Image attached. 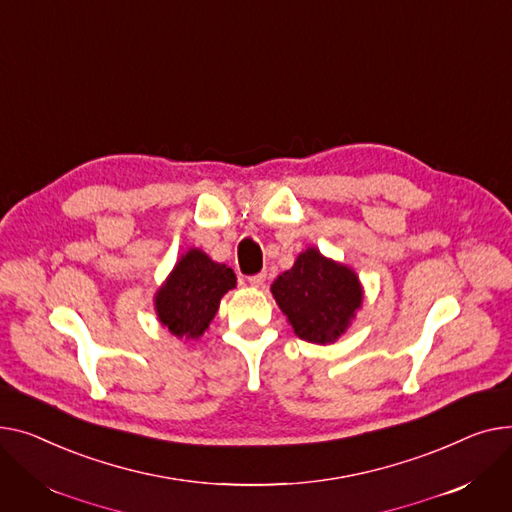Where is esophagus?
Returning <instances> with one entry per match:
<instances>
[{"label": "esophagus", "mask_w": 512, "mask_h": 512, "mask_svg": "<svg viewBox=\"0 0 512 512\" xmlns=\"http://www.w3.org/2000/svg\"><path fill=\"white\" fill-rule=\"evenodd\" d=\"M264 281H266V275H264V273H258V275H250V277H248V283H250L252 287H262Z\"/></svg>", "instance_id": "obj_1"}]
</instances>
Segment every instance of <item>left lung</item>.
Returning a JSON list of instances; mask_svg holds the SVG:
<instances>
[{
  "instance_id": "obj_1",
  "label": "left lung",
  "mask_w": 512,
  "mask_h": 512,
  "mask_svg": "<svg viewBox=\"0 0 512 512\" xmlns=\"http://www.w3.org/2000/svg\"><path fill=\"white\" fill-rule=\"evenodd\" d=\"M293 333L310 343H335L349 328L364 299L362 283L345 264L324 258L316 248L297 256L295 264L270 285Z\"/></svg>"
}]
</instances>
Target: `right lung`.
<instances>
[{
    "mask_svg": "<svg viewBox=\"0 0 512 512\" xmlns=\"http://www.w3.org/2000/svg\"><path fill=\"white\" fill-rule=\"evenodd\" d=\"M235 283L229 266L210 260L202 250H190L155 295L159 322L179 339H198L215 318L221 297Z\"/></svg>",
    "mask_w": 512,
    "mask_h": 512,
    "instance_id": "obj_1",
    "label": "right lung"
}]
</instances>
